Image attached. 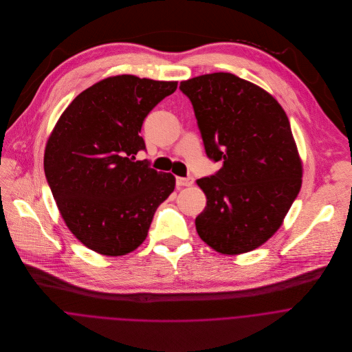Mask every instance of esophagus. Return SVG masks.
Returning <instances> with one entry per match:
<instances>
[{"mask_svg":"<svg viewBox=\"0 0 352 352\" xmlns=\"http://www.w3.org/2000/svg\"><path fill=\"white\" fill-rule=\"evenodd\" d=\"M194 184V177H176L177 187H190Z\"/></svg>","mask_w":352,"mask_h":352,"instance_id":"obj_1","label":"esophagus"}]
</instances>
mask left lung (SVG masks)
Segmentation results:
<instances>
[{
	"instance_id": "1",
	"label": "left lung",
	"mask_w": 352,
	"mask_h": 352,
	"mask_svg": "<svg viewBox=\"0 0 352 352\" xmlns=\"http://www.w3.org/2000/svg\"><path fill=\"white\" fill-rule=\"evenodd\" d=\"M190 99L204 151L222 166L197 183L207 204L197 232L223 254L253 251L282 225L302 184L289 118L257 85L230 73L180 82Z\"/></svg>"
}]
</instances>
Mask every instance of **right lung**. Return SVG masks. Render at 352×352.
Returning <instances> with one entry per match:
<instances>
[{
  "label": "right lung",
  "mask_w": 352,
  "mask_h": 352,
  "mask_svg": "<svg viewBox=\"0 0 352 352\" xmlns=\"http://www.w3.org/2000/svg\"><path fill=\"white\" fill-rule=\"evenodd\" d=\"M177 88L130 74L81 92L55 124L45 173L70 232L89 250L122 256L146 239L157 207L175 190L172 173L157 172L140 135L151 109Z\"/></svg>",
  "instance_id": "right-lung-1"
}]
</instances>
